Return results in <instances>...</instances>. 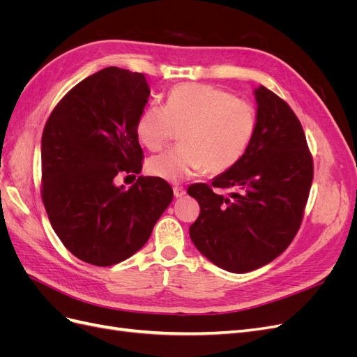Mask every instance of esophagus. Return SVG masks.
Wrapping results in <instances>:
<instances>
[{"mask_svg":"<svg viewBox=\"0 0 357 357\" xmlns=\"http://www.w3.org/2000/svg\"><path fill=\"white\" fill-rule=\"evenodd\" d=\"M172 190H174V197L176 198H181V197L186 195V189L183 188V186H174V188H172Z\"/></svg>","mask_w":357,"mask_h":357,"instance_id":"1","label":"esophagus"}]
</instances>
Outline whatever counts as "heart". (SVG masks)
Masks as SVG:
<instances>
[{
  "label": "heart",
  "mask_w": 357,
  "mask_h": 357,
  "mask_svg": "<svg viewBox=\"0 0 357 357\" xmlns=\"http://www.w3.org/2000/svg\"><path fill=\"white\" fill-rule=\"evenodd\" d=\"M256 128L253 107L222 88L181 83L168 93L167 105L150 104L137 119V134L152 150L164 149L183 129L177 149L149 160L152 176L181 183L205 169L228 171L241 159Z\"/></svg>",
  "instance_id": "1"
}]
</instances>
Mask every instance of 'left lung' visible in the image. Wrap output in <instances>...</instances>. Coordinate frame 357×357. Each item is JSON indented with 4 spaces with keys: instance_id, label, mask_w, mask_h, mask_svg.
<instances>
[{
    "instance_id": "left-lung-1",
    "label": "left lung",
    "mask_w": 357,
    "mask_h": 357,
    "mask_svg": "<svg viewBox=\"0 0 357 357\" xmlns=\"http://www.w3.org/2000/svg\"><path fill=\"white\" fill-rule=\"evenodd\" d=\"M256 128L241 159L188 193L199 204L190 228L198 250L229 273H248L282 255L299 229L312 183V158L299 119L274 92L259 86ZM213 187L232 188L229 197Z\"/></svg>"
}]
</instances>
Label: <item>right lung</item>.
Segmentation results:
<instances>
[{
	"label": "right lung",
	"instance_id": "add662e5",
	"mask_svg": "<svg viewBox=\"0 0 357 357\" xmlns=\"http://www.w3.org/2000/svg\"><path fill=\"white\" fill-rule=\"evenodd\" d=\"M144 74L104 68L63 96L41 137V198L53 231L80 261L110 266L142 248L172 201L171 186L139 176L137 119L149 101Z\"/></svg>",
	"mask_w": 357,
	"mask_h": 357
}]
</instances>
